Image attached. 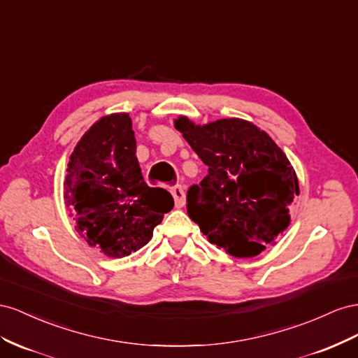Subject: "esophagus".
I'll return each mask as SVG.
<instances>
[{
  "mask_svg": "<svg viewBox=\"0 0 358 358\" xmlns=\"http://www.w3.org/2000/svg\"><path fill=\"white\" fill-rule=\"evenodd\" d=\"M169 192H171V195L173 196V203H176V208L185 207V203H186L185 189H182L181 186H172L169 189Z\"/></svg>",
  "mask_w": 358,
  "mask_h": 358,
  "instance_id": "obj_1",
  "label": "esophagus"
}]
</instances>
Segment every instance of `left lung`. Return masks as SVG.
<instances>
[{"label":"left lung","mask_w":358,"mask_h":358,"mask_svg":"<svg viewBox=\"0 0 358 358\" xmlns=\"http://www.w3.org/2000/svg\"><path fill=\"white\" fill-rule=\"evenodd\" d=\"M173 126L208 166L187 190V214L203 236L231 257H257L289 227L300 193L287 155L253 122L222 118L195 124L185 115Z\"/></svg>","instance_id":"8db88e82"}]
</instances>
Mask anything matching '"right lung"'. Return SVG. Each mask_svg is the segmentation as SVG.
<instances>
[{
    "label": "right lung",
    "mask_w": 358,
    "mask_h": 358,
    "mask_svg": "<svg viewBox=\"0 0 358 358\" xmlns=\"http://www.w3.org/2000/svg\"><path fill=\"white\" fill-rule=\"evenodd\" d=\"M63 196L79 236L109 258L144 248L173 207L169 192L144 181L126 112L101 117L78 141Z\"/></svg>",
    "instance_id": "obj_1"
}]
</instances>
